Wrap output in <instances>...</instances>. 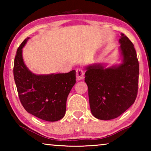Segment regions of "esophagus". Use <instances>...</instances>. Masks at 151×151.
<instances>
[{"instance_id": "1", "label": "esophagus", "mask_w": 151, "mask_h": 151, "mask_svg": "<svg viewBox=\"0 0 151 151\" xmlns=\"http://www.w3.org/2000/svg\"><path fill=\"white\" fill-rule=\"evenodd\" d=\"M84 75H85V73H84V71L83 69L78 68L76 70V76L77 80H82L84 78Z\"/></svg>"}]
</instances>
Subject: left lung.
<instances>
[{
	"mask_svg": "<svg viewBox=\"0 0 151 151\" xmlns=\"http://www.w3.org/2000/svg\"><path fill=\"white\" fill-rule=\"evenodd\" d=\"M122 63L104 68L86 67L90 108L95 118L108 121L119 116L134 103L139 88V65L132 42L124 34L119 39Z\"/></svg>",
	"mask_w": 151,
	"mask_h": 151,
	"instance_id": "left-lung-1",
	"label": "left lung"
}]
</instances>
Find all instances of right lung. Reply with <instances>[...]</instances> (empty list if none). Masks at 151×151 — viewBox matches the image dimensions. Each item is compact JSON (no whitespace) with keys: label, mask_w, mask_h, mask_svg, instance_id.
<instances>
[{"label":"right lung","mask_w":151,"mask_h":151,"mask_svg":"<svg viewBox=\"0 0 151 151\" xmlns=\"http://www.w3.org/2000/svg\"><path fill=\"white\" fill-rule=\"evenodd\" d=\"M29 39L18 48L14 58V78L20 103L36 117L46 121H57L65 114L66 99L76 83V71L42 75L32 73L22 58V48Z\"/></svg>","instance_id":"1"}]
</instances>
